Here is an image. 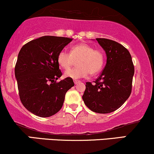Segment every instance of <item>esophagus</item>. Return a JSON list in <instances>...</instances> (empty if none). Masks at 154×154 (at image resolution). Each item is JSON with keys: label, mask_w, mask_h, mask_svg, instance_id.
<instances>
[{"label": "esophagus", "mask_w": 154, "mask_h": 154, "mask_svg": "<svg viewBox=\"0 0 154 154\" xmlns=\"http://www.w3.org/2000/svg\"><path fill=\"white\" fill-rule=\"evenodd\" d=\"M80 83V81H78V80H74V83L75 84H78V83Z\"/></svg>", "instance_id": "obj_1"}]
</instances>
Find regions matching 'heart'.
<instances>
[{
  "mask_svg": "<svg viewBox=\"0 0 154 154\" xmlns=\"http://www.w3.org/2000/svg\"><path fill=\"white\" fill-rule=\"evenodd\" d=\"M78 67L66 71L64 75L73 79L86 77L88 73L95 75L100 71L104 65L105 56L102 51L94 49L93 45L86 43H79L71 47V53L60 51L57 57V61L63 69L67 70L77 60Z\"/></svg>",
  "mask_w": 154,
  "mask_h": 154,
  "instance_id": "b5f03b06",
  "label": "heart"
}]
</instances>
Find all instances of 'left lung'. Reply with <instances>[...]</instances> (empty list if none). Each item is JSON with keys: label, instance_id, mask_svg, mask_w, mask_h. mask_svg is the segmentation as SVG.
Returning a JSON list of instances; mask_svg holds the SVG:
<instances>
[{"label": "left lung", "instance_id": "1", "mask_svg": "<svg viewBox=\"0 0 154 154\" xmlns=\"http://www.w3.org/2000/svg\"><path fill=\"white\" fill-rule=\"evenodd\" d=\"M105 51L107 60L94 84L87 82L84 103L92 111L109 113L120 108L131 93L134 66L129 51L110 39L96 38Z\"/></svg>", "mask_w": 154, "mask_h": 154}]
</instances>
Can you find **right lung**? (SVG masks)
I'll list each match as a JSON object with an SVG mask.
<instances>
[{
    "mask_svg": "<svg viewBox=\"0 0 154 154\" xmlns=\"http://www.w3.org/2000/svg\"><path fill=\"white\" fill-rule=\"evenodd\" d=\"M72 40L45 35L25 44L19 52L15 66L19 96L35 116L45 118L58 113L66 92L74 86L71 78L56 82L62 75L58 54Z\"/></svg>",
    "mask_w": 154,
    "mask_h": 154,
    "instance_id": "1",
    "label": "right lung"
}]
</instances>
